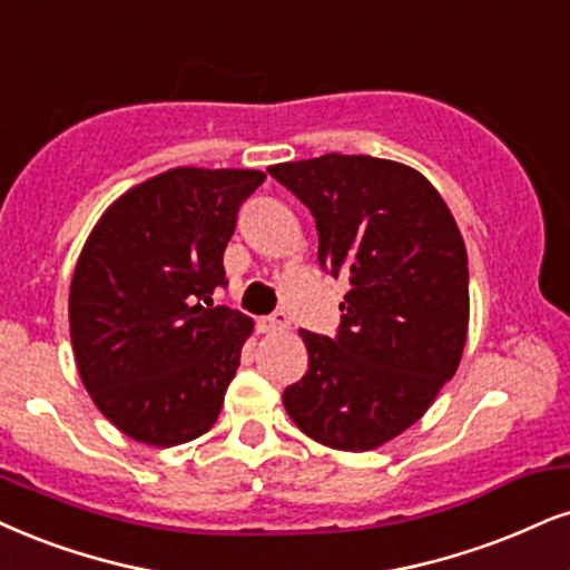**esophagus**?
<instances>
[{
  "label": "esophagus",
  "mask_w": 570,
  "mask_h": 570,
  "mask_svg": "<svg viewBox=\"0 0 570 570\" xmlns=\"http://www.w3.org/2000/svg\"><path fill=\"white\" fill-rule=\"evenodd\" d=\"M287 314L285 312H274L272 317H264V320H258V330H262V333H283V330L287 327Z\"/></svg>",
  "instance_id": "1"
}]
</instances>
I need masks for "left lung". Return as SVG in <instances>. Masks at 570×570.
Segmentation results:
<instances>
[{
    "label": "left lung",
    "mask_w": 570,
    "mask_h": 570,
    "mask_svg": "<svg viewBox=\"0 0 570 570\" xmlns=\"http://www.w3.org/2000/svg\"><path fill=\"white\" fill-rule=\"evenodd\" d=\"M312 210L320 264L348 279L335 338L301 330L308 370L283 393L308 439L370 452L417 423L468 341V250L423 174L396 160L327 156L269 166Z\"/></svg>",
    "instance_id": "obj_1"
}]
</instances>
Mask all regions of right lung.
Masks as SVG:
<instances>
[{
  "label": "right lung",
  "mask_w": 570,
  "mask_h": 570,
  "mask_svg": "<svg viewBox=\"0 0 570 570\" xmlns=\"http://www.w3.org/2000/svg\"><path fill=\"white\" fill-rule=\"evenodd\" d=\"M253 168H168L126 189L89 232L68 296L83 389L147 446L198 439L219 417L253 320L215 306Z\"/></svg>",
  "instance_id": "right-lung-1"
}]
</instances>
